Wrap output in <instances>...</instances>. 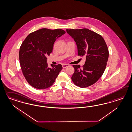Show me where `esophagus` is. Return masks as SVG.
Listing matches in <instances>:
<instances>
[{"label": "esophagus", "mask_w": 132, "mask_h": 132, "mask_svg": "<svg viewBox=\"0 0 132 132\" xmlns=\"http://www.w3.org/2000/svg\"><path fill=\"white\" fill-rule=\"evenodd\" d=\"M68 64H63L62 65V67H63V68H66L68 67Z\"/></svg>", "instance_id": "1"}]
</instances>
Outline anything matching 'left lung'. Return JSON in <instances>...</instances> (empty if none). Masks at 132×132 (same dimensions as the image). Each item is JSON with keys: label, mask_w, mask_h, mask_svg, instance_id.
Masks as SVG:
<instances>
[{"label": "left lung", "mask_w": 132, "mask_h": 132, "mask_svg": "<svg viewBox=\"0 0 132 132\" xmlns=\"http://www.w3.org/2000/svg\"><path fill=\"white\" fill-rule=\"evenodd\" d=\"M66 30L76 43L78 55L86 58L82 68L73 65L72 81L79 87H88L98 80L105 69L109 57L106 44L101 35L87 29Z\"/></svg>", "instance_id": "obj_1"}]
</instances>
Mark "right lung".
<instances>
[{
  "instance_id": "add662e5",
  "label": "right lung",
  "mask_w": 132,
  "mask_h": 132,
  "mask_svg": "<svg viewBox=\"0 0 132 132\" xmlns=\"http://www.w3.org/2000/svg\"><path fill=\"white\" fill-rule=\"evenodd\" d=\"M65 33L62 29L43 28L30 33L22 43L19 53L22 71L26 81L35 88L50 87L62 69L61 64L48 68L47 56L52 52L56 39Z\"/></svg>"
}]
</instances>
